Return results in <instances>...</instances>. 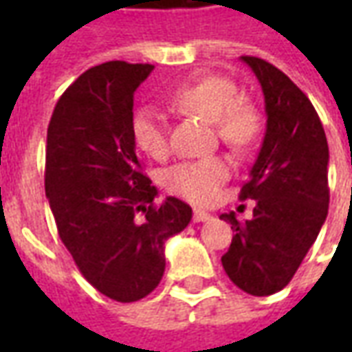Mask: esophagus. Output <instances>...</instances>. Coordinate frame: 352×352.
<instances>
[{"label": "esophagus", "mask_w": 352, "mask_h": 352, "mask_svg": "<svg viewBox=\"0 0 352 352\" xmlns=\"http://www.w3.org/2000/svg\"><path fill=\"white\" fill-rule=\"evenodd\" d=\"M194 222H207L211 219V213H207V211H201V209H194Z\"/></svg>", "instance_id": "obj_1"}]
</instances>
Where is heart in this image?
<instances>
[{
	"label": "heart",
	"mask_w": 352,
	"mask_h": 352,
	"mask_svg": "<svg viewBox=\"0 0 352 352\" xmlns=\"http://www.w3.org/2000/svg\"><path fill=\"white\" fill-rule=\"evenodd\" d=\"M169 101L181 111L214 122L219 138L234 148H243L256 138L260 130V113L251 101L239 98L232 80L207 75L188 80L175 88ZM131 131L135 145L151 158L162 160L169 153L166 118L158 109L145 107L135 113ZM230 162L222 156L201 160L179 162L166 169L164 186L171 194L194 201L209 204L219 196L222 183L230 177Z\"/></svg>",
	"instance_id": "1"
}]
</instances>
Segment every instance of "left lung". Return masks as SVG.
Instances as JSON below:
<instances>
[{
	"label": "left lung",
	"instance_id": "obj_1",
	"mask_svg": "<svg viewBox=\"0 0 352 352\" xmlns=\"http://www.w3.org/2000/svg\"><path fill=\"white\" fill-rule=\"evenodd\" d=\"M265 103V133L239 198L254 199L251 221L221 214L236 232L222 256L232 283L252 296L287 287L328 214V143L309 98L275 65L241 56Z\"/></svg>",
	"mask_w": 352,
	"mask_h": 352
}]
</instances>
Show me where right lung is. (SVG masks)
<instances>
[{
    "label": "right lung",
    "instance_id": "1",
    "mask_svg": "<svg viewBox=\"0 0 352 352\" xmlns=\"http://www.w3.org/2000/svg\"><path fill=\"white\" fill-rule=\"evenodd\" d=\"M153 69L126 62L88 69L62 94L47 131L45 192L60 239L85 279L122 303L158 287L164 245L192 219L173 196L154 204L158 190L135 153L133 94Z\"/></svg>",
    "mask_w": 352,
    "mask_h": 352
}]
</instances>
